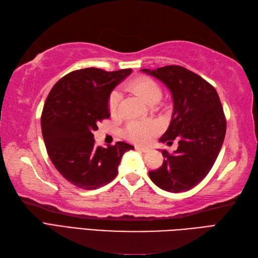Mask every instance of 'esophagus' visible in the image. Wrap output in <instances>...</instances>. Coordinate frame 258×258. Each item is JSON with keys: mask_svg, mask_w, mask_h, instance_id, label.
I'll list each match as a JSON object with an SVG mask.
<instances>
[{"mask_svg": "<svg viewBox=\"0 0 258 258\" xmlns=\"http://www.w3.org/2000/svg\"><path fill=\"white\" fill-rule=\"evenodd\" d=\"M136 150L138 151H141V152H148L150 149H149L148 147H141V146H136Z\"/></svg>", "mask_w": 258, "mask_h": 258, "instance_id": "34e87169", "label": "esophagus"}]
</instances>
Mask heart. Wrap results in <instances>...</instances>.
<instances>
[{"label":"heart","instance_id":"heart-1","mask_svg":"<svg viewBox=\"0 0 258 258\" xmlns=\"http://www.w3.org/2000/svg\"><path fill=\"white\" fill-rule=\"evenodd\" d=\"M129 88L135 91L136 94H138L148 105L156 104L162 96V91L159 85L153 79L145 76L136 78L135 81L130 83ZM120 99H121V96L118 91H113L109 96L108 109L111 114L117 113ZM158 130L159 125L154 122L134 121L128 124L127 129H125V135L130 140L135 142H147Z\"/></svg>","mask_w":258,"mask_h":258}]
</instances>
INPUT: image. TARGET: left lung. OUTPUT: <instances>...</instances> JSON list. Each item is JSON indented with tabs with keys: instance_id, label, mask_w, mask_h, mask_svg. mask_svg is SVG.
Instances as JSON below:
<instances>
[{
	"instance_id": "left-lung-1",
	"label": "left lung",
	"mask_w": 258,
	"mask_h": 258,
	"mask_svg": "<svg viewBox=\"0 0 258 258\" xmlns=\"http://www.w3.org/2000/svg\"><path fill=\"white\" fill-rule=\"evenodd\" d=\"M141 71L170 89L172 119L159 141L172 145L175 139L179 144L172 154L162 151V165L149 171V176L164 191L191 190L210 172L225 138L226 119L220 97L213 86L182 66Z\"/></svg>"
}]
</instances>
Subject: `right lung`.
Segmentation results:
<instances>
[{"label": "right lung", "instance_id": "right-lung-1", "mask_svg": "<svg viewBox=\"0 0 258 258\" xmlns=\"http://www.w3.org/2000/svg\"><path fill=\"white\" fill-rule=\"evenodd\" d=\"M131 70L106 72L90 67L67 74L48 94L42 112V134L48 157L72 184L95 190L111 182L124 152L134 146L118 141L96 147L97 123L110 117L108 99Z\"/></svg>", "mask_w": 258, "mask_h": 258}]
</instances>
